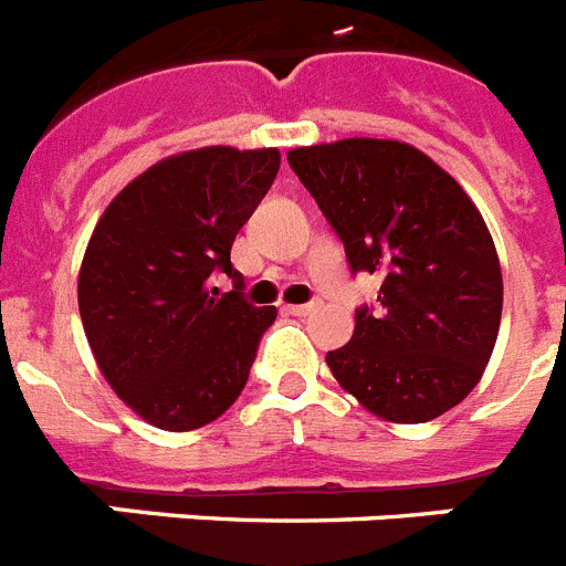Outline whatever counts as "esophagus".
I'll list each match as a JSON object with an SVG mask.
<instances>
[{"mask_svg":"<svg viewBox=\"0 0 566 566\" xmlns=\"http://www.w3.org/2000/svg\"><path fill=\"white\" fill-rule=\"evenodd\" d=\"M318 307V302H307V304H287V313H293V316H307V313H313Z\"/></svg>","mask_w":566,"mask_h":566,"instance_id":"34e87169","label":"esophagus"}]
</instances>
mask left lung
Returning <instances> with one entry per match:
<instances>
[{"label": "left lung", "mask_w": 566, "mask_h": 566, "mask_svg": "<svg viewBox=\"0 0 566 566\" xmlns=\"http://www.w3.org/2000/svg\"><path fill=\"white\" fill-rule=\"evenodd\" d=\"M290 167L342 239L353 273H381L378 307L327 353L370 412L424 424L467 399L501 324L499 253L459 181L405 142L296 147Z\"/></svg>", "instance_id": "1"}]
</instances>
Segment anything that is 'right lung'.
Wrapping results in <instances>:
<instances>
[{
	"mask_svg": "<svg viewBox=\"0 0 566 566\" xmlns=\"http://www.w3.org/2000/svg\"><path fill=\"white\" fill-rule=\"evenodd\" d=\"M276 147H201L136 176L107 205L78 270L96 365L130 410L170 432L219 419L244 390L276 307L244 298L230 248L279 174ZM234 279L219 294L212 279Z\"/></svg>",
	"mask_w": 566,
	"mask_h": 566,
	"instance_id": "right-lung-1",
	"label": "right lung"
}]
</instances>
